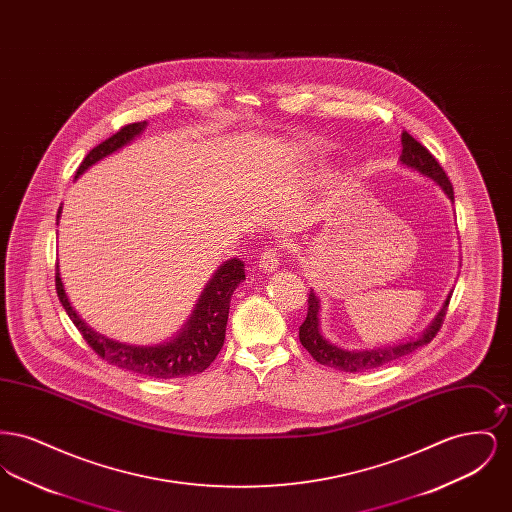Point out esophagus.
Returning <instances> with one entry per match:
<instances>
[{
	"label": "esophagus",
	"mask_w": 512,
	"mask_h": 512,
	"mask_svg": "<svg viewBox=\"0 0 512 512\" xmlns=\"http://www.w3.org/2000/svg\"><path fill=\"white\" fill-rule=\"evenodd\" d=\"M257 263H259V267L263 268V270H267V272L276 270L278 265H280V245H267V247L263 249V253L259 255V261H257Z\"/></svg>",
	"instance_id": "1"
}]
</instances>
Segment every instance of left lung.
I'll return each mask as SVG.
<instances>
[{
	"label": "left lung",
	"mask_w": 512,
	"mask_h": 512,
	"mask_svg": "<svg viewBox=\"0 0 512 512\" xmlns=\"http://www.w3.org/2000/svg\"><path fill=\"white\" fill-rule=\"evenodd\" d=\"M403 142V153H401V163L411 167L414 171L422 172L424 176L432 178L434 182H438L441 190L447 194V197L453 201V184L449 180V176L441 169L436 157L422 146L420 142H416L409 132H403L401 136ZM449 299L447 297L443 309L439 311L438 317L432 320V324L426 328V332L422 336H418L416 340L407 341V343H399V345H391V347H382V349H368V351H345L336 345H332L330 341L324 340L320 330H318V299L317 295L309 292V309H307V317L303 320V324L299 326V341L301 345L311 353V357L320 363V365L332 366L343 372H361V370H370V368H378V366L391 363L399 357H405L409 353H413L414 349L430 343L436 338V334L445 320L447 315V307H449Z\"/></svg>",
	"instance_id": "left-lung-1"
}]
</instances>
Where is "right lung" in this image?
<instances>
[{
	"instance_id": "right-lung-1",
	"label": "right lung",
	"mask_w": 512,
	"mask_h": 512,
	"mask_svg": "<svg viewBox=\"0 0 512 512\" xmlns=\"http://www.w3.org/2000/svg\"><path fill=\"white\" fill-rule=\"evenodd\" d=\"M144 128H146V122H132L122 126L117 134L101 142L84 157V161L76 171V176L82 174L99 159H103L105 155L117 151L119 147L134 140ZM59 213H57V219H59ZM242 280H245L244 261L240 259L226 261L215 272L205 292L201 293L195 305L194 315L174 340L161 345L138 347V345H126L119 341L107 340L105 336H99L98 332L86 326V322L74 313L67 299V293L61 284L59 268L55 270L57 297L65 307L67 315L73 320L74 326L78 328V332L82 334V338L96 351V355L103 361H107L109 365L132 370L136 374H144L151 378H180V376L199 374L217 359L224 345L230 297Z\"/></svg>"
}]
</instances>
